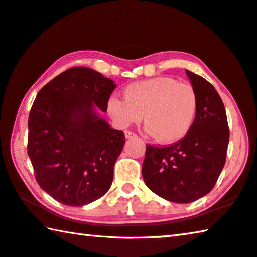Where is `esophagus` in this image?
Returning a JSON list of instances; mask_svg holds the SVG:
<instances>
[{
	"instance_id": "1",
	"label": "esophagus",
	"mask_w": 257,
	"mask_h": 257,
	"mask_svg": "<svg viewBox=\"0 0 257 257\" xmlns=\"http://www.w3.org/2000/svg\"><path fill=\"white\" fill-rule=\"evenodd\" d=\"M137 134L133 133L131 131H125V138L126 139H132V138H136Z\"/></svg>"
}]
</instances>
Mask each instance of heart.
Listing matches in <instances>:
<instances>
[{"mask_svg":"<svg viewBox=\"0 0 257 257\" xmlns=\"http://www.w3.org/2000/svg\"><path fill=\"white\" fill-rule=\"evenodd\" d=\"M124 98L111 95L107 111L117 126L124 128L147 121L146 132L163 144H174L187 136L198 111L195 89L167 76L128 84Z\"/></svg>","mask_w":257,"mask_h":257,"instance_id":"obj_1","label":"heart"}]
</instances>
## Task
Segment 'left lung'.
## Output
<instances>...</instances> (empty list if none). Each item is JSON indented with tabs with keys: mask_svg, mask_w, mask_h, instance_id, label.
<instances>
[{
	"mask_svg": "<svg viewBox=\"0 0 257 257\" xmlns=\"http://www.w3.org/2000/svg\"><path fill=\"white\" fill-rule=\"evenodd\" d=\"M198 96V111L182 140L146 147L142 176L151 191L168 201L192 203L215 186L225 164L229 126L221 96L211 83L186 70Z\"/></svg>",
	"mask_w": 257,
	"mask_h": 257,
	"instance_id": "1",
	"label": "left lung"
}]
</instances>
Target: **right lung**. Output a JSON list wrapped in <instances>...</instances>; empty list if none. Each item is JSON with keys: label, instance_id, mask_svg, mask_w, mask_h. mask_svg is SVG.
<instances>
[{"label": "right lung", "instance_id": "1", "mask_svg": "<svg viewBox=\"0 0 257 257\" xmlns=\"http://www.w3.org/2000/svg\"><path fill=\"white\" fill-rule=\"evenodd\" d=\"M116 84L86 67H73L37 93L28 118V148L37 183L59 203L84 206L111 186L123 131L100 111Z\"/></svg>", "mask_w": 257, "mask_h": 257}]
</instances>
